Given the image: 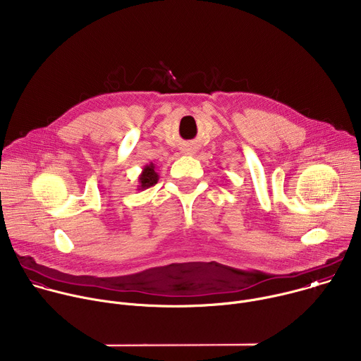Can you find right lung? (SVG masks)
Segmentation results:
<instances>
[{
  "mask_svg": "<svg viewBox=\"0 0 361 361\" xmlns=\"http://www.w3.org/2000/svg\"><path fill=\"white\" fill-rule=\"evenodd\" d=\"M159 181V174L156 173V166H154L152 163L144 166L141 174L138 176V185H137V190H147L149 188L151 185L157 184Z\"/></svg>",
  "mask_w": 361,
  "mask_h": 361,
  "instance_id": "1",
  "label": "right lung"
}]
</instances>
